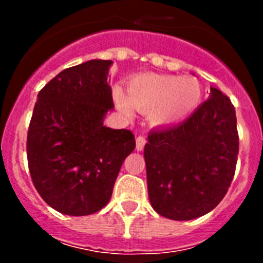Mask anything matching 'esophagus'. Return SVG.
Listing matches in <instances>:
<instances>
[{
  "label": "esophagus",
  "mask_w": 263,
  "mask_h": 263,
  "mask_svg": "<svg viewBox=\"0 0 263 263\" xmlns=\"http://www.w3.org/2000/svg\"><path fill=\"white\" fill-rule=\"evenodd\" d=\"M145 144H146V139H145V136H142V135L137 136V139H136V150L137 151L144 150Z\"/></svg>",
  "instance_id": "34e87169"
}]
</instances>
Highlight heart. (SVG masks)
Here are the masks:
<instances>
[{
  "instance_id": "b5f03b06",
  "label": "heart",
  "mask_w": 263,
  "mask_h": 263,
  "mask_svg": "<svg viewBox=\"0 0 263 263\" xmlns=\"http://www.w3.org/2000/svg\"><path fill=\"white\" fill-rule=\"evenodd\" d=\"M200 82L195 78L142 73L127 82L126 97L116 91V102L128 113L131 105L150 112L155 123H172L187 117L201 102Z\"/></svg>"
}]
</instances>
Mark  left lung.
<instances>
[{"mask_svg": "<svg viewBox=\"0 0 263 263\" xmlns=\"http://www.w3.org/2000/svg\"><path fill=\"white\" fill-rule=\"evenodd\" d=\"M144 156L151 206L172 220L214 210L227 195L239 153L234 105L220 90L182 123L153 129Z\"/></svg>", "mask_w": 263, "mask_h": 263, "instance_id": "left-lung-1", "label": "left lung"}]
</instances>
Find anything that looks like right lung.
Returning <instances> with one entry per match:
<instances>
[{
    "mask_svg": "<svg viewBox=\"0 0 263 263\" xmlns=\"http://www.w3.org/2000/svg\"><path fill=\"white\" fill-rule=\"evenodd\" d=\"M110 65L91 60L66 68L39 91L34 105L26 139L29 172L41 197L61 214L102 210L136 146L129 129L103 126L113 108Z\"/></svg>",
    "mask_w": 263,
    "mask_h": 263,
    "instance_id": "1",
    "label": "right lung"
}]
</instances>
